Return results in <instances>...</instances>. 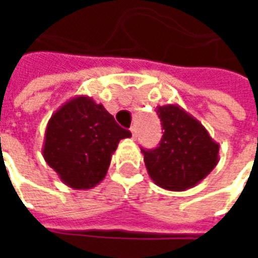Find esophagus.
<instances>
[{
	"instance_id": "1",
	"label": "esophagus",
	"mask_w": 258,
	"mask_h": 258,
	"mask_svg": "<svg viewBox=\"0 0 258 258\" xmlns=\"http://www.w3.org/2000/svg\"><path fill=\"white\" fill-rule=\"evenodd\" d=\"M131 134H133V138H134V140L138 137V133H137V127H135V125L131 127Z\"/></svg>"
}]
</instances>
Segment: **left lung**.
<instances>
[{
	"mask_svg": "<svg viewBox=\"0 0 258 258\" xmlns=\"http://www.w3.org/2000/svg\"><path fill=\"white\" fill-rule=\"evenodd\" d=\"M157 114L164 130L162 141L156 149H141L148 174L163 189L194 188L217 166L220 145L179 105L159 106Z\"/></svg>",
	"mask_w": 258,
	"mask_h": 258,
	"instance_id": "obj_1",
	"label": "left lung"
}]
</instances>
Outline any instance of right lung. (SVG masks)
<instances>
[{
  "label": "right lung",
  "mask_w": 258,
  "mask_h": 258,
  "mask_svg": "<svg viewBox=\"0 0 258 258\" xmlns=\"http://www.w3.org/2000/svg\"><path fill=\"white\" fill-rule=\"evenodd\" d=\"M130 137L102 103L77 95L48 120L42 156L64 185L91 189L105 178L118 142Z\"/></svg>",
  "instance_id": "obj_1"
}]
</instances>
